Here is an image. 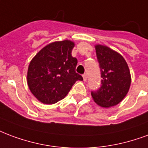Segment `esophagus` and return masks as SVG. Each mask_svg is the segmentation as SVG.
Here are the masks:
<instances>
[{"instance_id":"obj_1","label":"esophagus","mask_w":148,"mask_h":148,"mask_svg":"<svg viewBox=\"0 0 148 148\" xmlns=\"http://www.w3.org/2000/svg\"><path fill=\"white\" fill-rule=\"evenodd\" d=\"M82 77H83V80H84V82H85V81L87 80V77H86V74H83Z\"/></svg>"}]
</instances>
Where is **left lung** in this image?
I'll use <instances>...</instances> for the list:
<instances>
[{"label": "left lung", "mask_w": 148, "mask_h": 148, "mask_svg": "<svg viewBox=\"0 0 148 148\" xmlns=\"http://www.w3.org/2000/svg\"><path fill=\"white\" fill-rule=\"evenodd\" d=\"M96 52L101 71V86L92 91L96 103L102 108H110L124 99L131 84L130 71L123 56L108 46L96 45Z\"/></svg>", "instance_id": "1"}]
</instances>
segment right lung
<instances>
[{"mask_svg": "<svg viewBox=\"0 0 148 148\" xmlns=\"http://www.w3.org/2000/svg\"><path fill=\"white\" fill-rule=\"evenodd\" d=\"M74 43L69 40L49 44L29 63L27 85L41 103L53 104L63 99L77 81H82L75 69L77 60L72 56Z\"/></svg>", "mask_w": 148, "mask_h": 148, "instance_id": "right-lung-1", "label": "right lung"}]
</instances>
